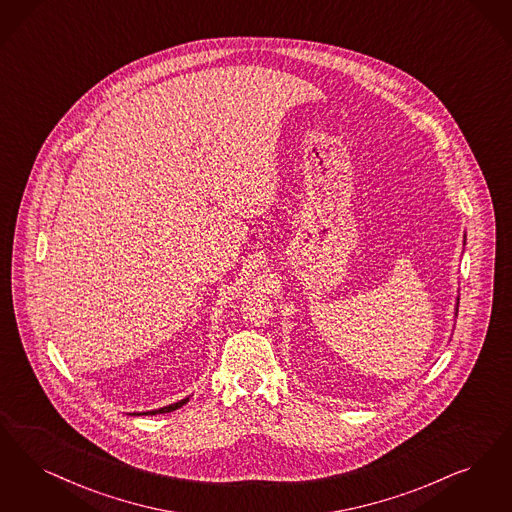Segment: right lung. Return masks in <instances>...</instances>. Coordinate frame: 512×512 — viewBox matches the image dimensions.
Wrapping results in <instances>:
<instances>
[{
	"label": "right lung",
	"instance_id": "obj_1",
	"mask_svg": "<svg viewBox=\"0 0 512 512\" xmlns=\"http://www.w3.org/2000/svg\"><path fill=\"white\" fill-rule=\"evenodd\" d=\"M188 402V398H184L181 402H177V404H171V406H165V408L156 409V411H146L144 415H156V413H169V411H175V409L183 408L184 404ZM141 415V413H139Z\"/></svg>",
	"mask_w": 512,
	"mask_h": 512
}]
</instances>
